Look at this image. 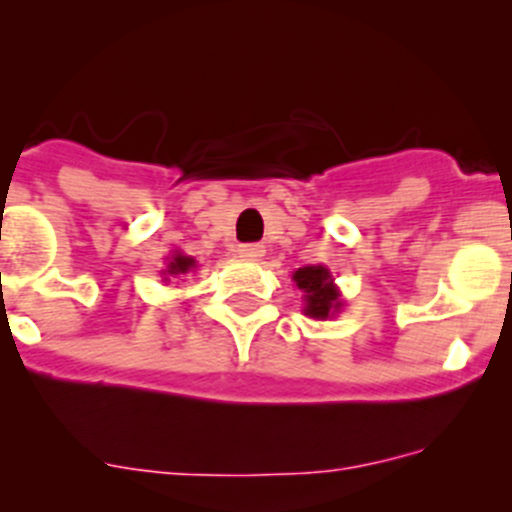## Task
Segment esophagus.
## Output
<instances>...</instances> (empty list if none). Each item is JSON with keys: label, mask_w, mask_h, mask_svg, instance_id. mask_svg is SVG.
Instances as JSON below:
<instances>
[{"label": "esophagus", "mask_w": 512, "mask_h": 512, "mask_svg": "<svg viewBox=\"0 0 512 512\" xmlns=\"http://www.w3.org/2000/svg\"><path fill=\"white\" fill-rule=\"evenodd\" d=\"M262 255H265V247L257 245V242H247V245L237 247V257H242V260H260Z\"/></svg>", "instance_id": "34e87169"}]
</instances>
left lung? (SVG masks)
Returning <instances> with one entry per match:
<instances>
[{
    "label": "left lung",
    "mask_w": 512,
    "mask_h": 512,
    "mask_svg": "<svg viewBox=\"0 0 512 512\" xmlns=\"http://www.w3.org/2000/svg\"><path fill=\"white\" fill-rule=\"evenodd\" d=\"M297 287L302 289L304 297V314L312 319H329L342 309V297L334 285L332 272L324 265L299 267L292 275Z\"/></svg>",
    "instance_id": "1"
}]
</instances>
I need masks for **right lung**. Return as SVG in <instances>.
I'll return each instance as SVG.
<instances>
[{
	"mask_svg": "<svg viewBox=\"0 0 512 512\" xmlns=\"http://www.w3.org/2000/svg\"><path fill=\"white\" fill-rule=\"evenodd\" d=\"M195 267V260L193 257L183 255V252H175L173 257L168 260V267L163 270V275H170V277H180V275H188L190 270ZM168 280V277H165Z\"/></svg>",
	"mask_w": 512,
	"mask_h": 512,
	"instance_id": "add662e5",
	"label": "right lung"
}]
</instances>
